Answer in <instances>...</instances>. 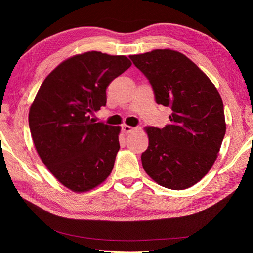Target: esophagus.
Here are the masks:
<instances>
[{
  "mask_svg": "<svg viewBox=\"0 0 253 253\" xmlns=\"http://www.w3.org/2000/svg\"><path fill=\"white\" fill-rule=\"evenodd\" d=\"M134 127H132V126H122V132L124 133H126V134H129V133H132L133 131H134Z\"/></svg>",
  "mask_w": 253,
  "mask_h": 253,
  "instance_id": "34e87169",
  "label": "esophagus"
}]
</instances>
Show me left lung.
<instances>
[{
	"label": "left lung",
	"instance_id": "8db88e82",
	"mask_svg": "<svg viewBox=\"0 0 253 253\" xmlns=\"http://www.w3.org/2000/svg\"><path fill=\"white\" fill-rule=\"evenodd\" d=\"M129 59L143 73L158 104L169 106L170 124L147 126L144 171L158 185L188 189L210 171L226 133L224 104L216 87L183 53L155 49Z\"/></svg>",
	"mask_w": 253,
	"mask_h": 253
}]
</instances>
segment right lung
<instances>
[{
  "label": "right lung",
  "instance_id": "add662e5",
  "mask_svg": "<svg viewBox=\"0 0 253 253\" xmlns=\"http://www.w3.org/2000/svg\"><path fill=\"white\" fill-rule=\"evenodd\" d=\"M132 65L126 56L87 51L60 63L41 84L28 122L36 150L49 172L73 192L109 177L119 151L120 126L95 122L110 83Z\"/></svg>",
  "mask_w": 253,
  "mask_h": 253
}]
</instances>
